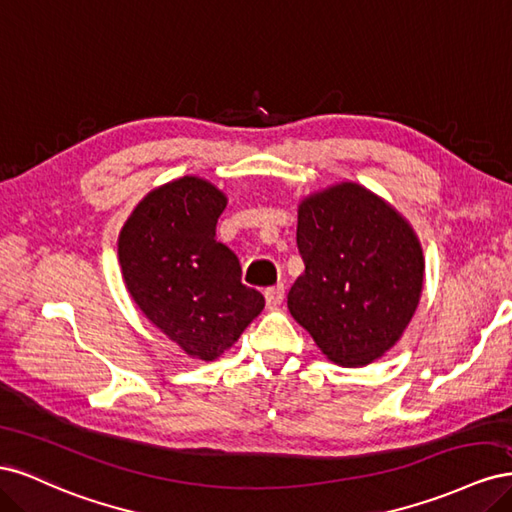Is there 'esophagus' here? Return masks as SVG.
Segmentation results:
<instances>
[{
	"label": "esophagus",
	"mask_w": 512,
	"mask_h": 512,
	"mask_svg": "<svg viewBox=\"0 0 512 512\" xmlns=\"http://www.w3.org/2000/svg\"><path fill=\"white\" fill-rule=\"evenodd\" d=\"M284 294H286V290H284V284H277V286H271V288H267V290H265L267 307H269V309L280 307V305H282V301H284Z\"/></svg>",
	"instance_id": "obj_1"
}]
</instances>
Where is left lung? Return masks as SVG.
Wrapping results in <instances>:
<instances>
[{
	"label": "left lung",
	"instance_id": "8db88e82",
	"mask_svg": "<svg viewBox=\"0 0 512 512\" xmlns=\"http://www.w3.org/2000/svg\"><path fill=\"white\" fill-rule=\"evenodd\" d=\"M303 275L288 292L292 318L327 359L363 367L391 350L423 292L425 258L412 226L359 183L301 200Z\"/></svg>",
	"mask_w": 512,
	"mask_h": 512
}]
</instances>
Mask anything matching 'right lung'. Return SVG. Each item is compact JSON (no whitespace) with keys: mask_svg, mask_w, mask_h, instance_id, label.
Segmentation results:
<instances>
[{"mask_svg":"<svg viewBox=\"0 0 512 512\" xmlns=\"http://www.w3.org/2000/svg\"><path fill=\"white\" fill-rule=\"evenodd\" d=\"M228 198L200 177L151 190L119 232V265L130 297L151 324L194 359L213 361L265 307L241 284L235 252L215 239Z\"/></svg>","mask_w":512,"mask_h":512,"instance_id":"right-lung-1","label":"right lung"}]
</instances>
